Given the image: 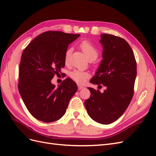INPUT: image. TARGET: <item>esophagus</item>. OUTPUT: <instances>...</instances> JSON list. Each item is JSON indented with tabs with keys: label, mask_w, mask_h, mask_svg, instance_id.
<instances>
[{
	"label": "esophagus",
	"mask_w": 156,
	"mask_h": 156,
	"mask_svg": "<svg viewBox=\"0 0 156 156\" xmlns=\"http://www.w3.org/2000/svg\"><path fill=\"white\" fill-rule=\"evenodd\" d=\"M84 88V87H83V86H81V85H80V84H78V89L79 90H82V89H83Z\"/></svg>",
	"instance_id": "obj_1"
}]
</instances>
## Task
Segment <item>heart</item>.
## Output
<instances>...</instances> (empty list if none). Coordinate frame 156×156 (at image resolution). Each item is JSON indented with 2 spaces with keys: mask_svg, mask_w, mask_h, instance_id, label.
Segmentation results:
<instances>
[{
  "mask_svg": "<svg viewBox=\"0 0 156 156\" xmlns=\"http://www.w3.org/2000/svg\"><path fill=\"white\" fill-rule=\"evenodd\" d=\"M80 48L81 49L84 55L86 56L88 60H94L98 56V51L94 47L90 42L88 41H83L79 45ZM72 49L71 48L68 49L64 53V62L66 64H68L70 58L71 54H72ZM88 76V73L83 72L81 70H73L69 73V77L73 79L74 81L78 83H83L86 81V80Z\"/></svg>",
  "mask_w": 156,
  "mask_h": 156,
  "instance_id": "obj_1",
  "label": "heart"
}]
</instances>
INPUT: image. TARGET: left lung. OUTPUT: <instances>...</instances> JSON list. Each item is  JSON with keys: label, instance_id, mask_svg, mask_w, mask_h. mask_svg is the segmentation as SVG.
I'll list each match as a JSON object with an SVG mask.
<instances>
[{"label": "left lung", "instance_id": "1", "mask_svg": "<svg viewBox=\"0 0 156 156\" xmlns=\"http://www.w3.org/2000/svg\"><path fill=\"white\" fill-rule=\"evenodd\" d=\"M103 53L100 64L90 82L103 84V92L88 87L90 97L84 101L88 115L101 124H109L124 114L133 96L136 63L127 42L114 35L101 34Z\"/></svg>", "mask_w": 156, "mask_h": 156}]
</instances>
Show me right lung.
<instances>
[{
    "instance_id": "add662e5",
    "label": "right lung",
    "mask_w": 156,
    "mask_h": 156,
    "mask_svg": "<svg viewBox=\"0 0 156 156\" xmlns=\"http://www.w3.org/2000/svg\"><path fill=\"white\" fill-rule=\"evenodd\" d=\"M80 36L48 31L35 37L23 51L18 89L28 111L37 120L52 122L61 119L77 92L72 79H66L57 88L51 79L61 73L66 51Z\"/></svg>"
}]
</instances>
